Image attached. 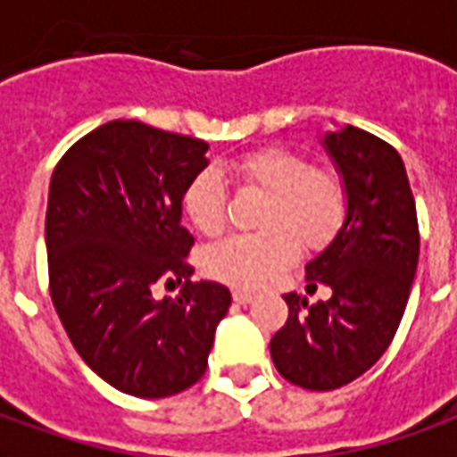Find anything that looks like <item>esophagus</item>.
Returning <instances> with one entry per match:
<instances>
[{"instance_id":"1","label":"esophagus","mask_w":457,"mask_h":457,"mask_svg":"<svg viewBox=\"0 0 457 457\" xmlns=\"http://www.w3.org/2000/svg\"><path fill=\"white\" fill-rule=\"evenodd\" d=\"M232 298H235V303H239V306H247V303H252L254 301V294H249V291H242V288H237L235 294H232Z\"/></svg>"}]
</instances>
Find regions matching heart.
Returning <instances> with one entry per match:
<instances>
[{"label": "heart", "mask_w": 457, "mask_h": 457, "mask_svg": "<svg viewBox=\"0 0 457 457\" xmlns=\"http://www.w3.org/2000/svg\"><path fill=\"white\" fill-rule=\"evenodd\" d=\"M245 186L267 193L262 232L235 235L205 254V271L222 284L262 288L294 264L298 242L318 249L333 239L345 220L347 193L333 170L313 163L294 149L264 146L228 166ZM183 208L203 235H218L228 220V190L215 170H203L183 193Z\"/></svg>", "instance_id": "heart-1"}]
</instances>
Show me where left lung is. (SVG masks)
<instances>
[{
	"mask_svg": "<svg viewBox=\"0 0 457 457\" xmlns=\"http://www.w3.org/2000/svg\"><path fill=\"white\" fill-rule=\"evenodd\" d=\"M347 193L343 228L306 264L308 294H287L288 320L269 350L278 374L311 392L345 386L394 340L419 264V220L399 151L370 131L345 127L323 137Z\"/></svg>",
	"mask_w": 457,
	"mask_h": 457,
	"instance_id": "obj_1",
	"label": "left lung"
}]
</instances>
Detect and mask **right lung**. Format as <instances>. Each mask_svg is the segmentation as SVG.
<instances>
[{"mask_svg":"<svg viewBox=\"0 0 457 457\" xmlns=\"http://www.w3.org/2000/svg\"><path fill=\"white\" fill-rule=\"evenodd\" d=\"M205 151L203 139L114 120L75 141L51 176L55 313L85 364L131 396L163 399L198 382L232 303L222 284L190 281L193 235L180 212ZM156 280L187 284L156 302Z\"/></svg>","mask_w":457,"mask_h":457,"instance_id":"1","label":"right lung"}]
</instances>
